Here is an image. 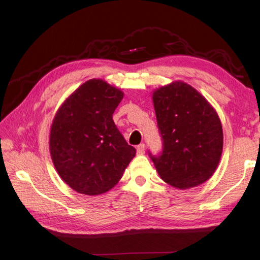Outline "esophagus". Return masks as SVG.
I'll list each match as a JSON object with an SVG mask.
<instances>
[{
  "label": "esophagus",
  "mask_w": 260,
  "mask_h": 260,
  "mask_svg": "<svg viewBox=\"0 0 260 260\" xmlns=\"http://www.w3.org/2000/svg\"><path fill=\"white\" fill-rule=\"evenodd\" d=\"M145 153V145L140 144L137 146V154L138 155H143Z\"/></svg>",
  "instance_id": "1"
}]
</instances>
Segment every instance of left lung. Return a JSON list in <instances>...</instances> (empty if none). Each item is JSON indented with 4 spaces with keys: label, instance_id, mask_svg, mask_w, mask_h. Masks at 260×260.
<instances>
[{
    "label": "left lung",
    "instance_id": "left-lung-1",
    "mask_svg": "<svg viewBox=\"0 0 260 260\" xmlns=\"http://www.w3.org/2000/svg\"><path fill=\"white\" fill-rule=\"evenodd\" d=\"M162 153L152 157L165 182L177 188L198 186L215 174L223 147L220 118L192 85L174 81L153 92Z\"/></svg>",
    "mask_w": 260,
    "mask_h": 260
}]
</instances>
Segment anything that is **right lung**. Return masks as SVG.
<instances>
[{"mask_svg":"<svg viewBox=\"0 0 260 260\" xmlns=\"http://www.w3.org/2000/svg\"><path fill=\"white\" fill-rule=\"evenodd\" d=\"M123 92L102 79L81 84L57 109L50 131L54 167L78 193L100 195L121 179L136 148L113 120Z\"/></svg>","mask_w":260,"mask_h":260,"instance_id":"right-lung-1","label":"right lung"}]
</instances>
